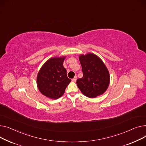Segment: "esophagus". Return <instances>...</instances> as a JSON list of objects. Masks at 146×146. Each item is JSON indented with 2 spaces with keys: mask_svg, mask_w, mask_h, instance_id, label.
<instances>
[{
  "mask_svg": "<svg viewBox=\"0 0 146 146\" xmlns=\"http://www.w3.org/2000/svg\"><path fill=\"white\" fill-rule=\"evenodd\" d=\"M76 79H77V76H75L74 77V78L72 80V81L73 82H75V81H76Z\"/></svg>",
  "mask_w": 146,
  "mask_h": 146,
  "instance_id": "obj_1",
  "label": "esophagus"
}]
</instances>
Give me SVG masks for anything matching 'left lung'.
<instances>
[{"label":"left lung","instance_id":"obj_1","mask_svg":"<svg viewBox=\"0 0 146 146\" xmlns=\"http://www.w3.org/2000/svg\"><path fill=\"white\" fill-rule=\"evenodd\" d=\"M83 76L76 80L81 92L93 98L103 94L110 84V74L102 59L96 54L88 53L79 56Z\"/></svg>","mask_w":146,"mask_h":146}]
</instances>
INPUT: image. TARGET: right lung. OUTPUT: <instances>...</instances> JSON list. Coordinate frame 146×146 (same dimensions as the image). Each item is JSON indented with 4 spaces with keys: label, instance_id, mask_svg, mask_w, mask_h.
<instances>
[{
    "label": "right lung",
    "instance_id": "1",
    "mask_svg": "<svg viewBox=\"0 0 146 146\" xmlns=\"http://www.w3.org/2000/svg\"><path fill=\"white\" fill-rule=\"evenodd\" d=\"M65 56L52 57L44 64L37 75L36 84L42 94L56 100L62 97L71 80L67 77L63 63Z\"/></svg>",
    "mask_w": 146,
    "mask_h": 146
}]
</instances>
